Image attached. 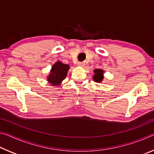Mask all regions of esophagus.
I'll return each instance as SVG.
<instances>
[{"label":"esophagus","mask_w":154,"mask_h":154,"mask_svg":"<svg viewBox=\"0 0 154 154\" xmlns=\"http://www.w3.org/2000/svg\"><path fill=\"white\" fill-rule=\"evenodd\" d=\"M78 66L81 67H83L85 66V64L83 63V62H79V63H78Z\"/></svg>","instance_id":"obj_1"}]
</instances>
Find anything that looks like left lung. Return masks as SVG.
<instances>
[{
	"label": "left lung",
	"mask_w": 154,
	"mask_h": 154,
	"mask_svg": "<svg viewBox=\"0 0 154 154\" xmlns=\"http://www.w3.org/2000/svg\"><path fill=\"white\" fill-rule=\"evenodd\" d=\"M94 75L93 76V79L96 82H102L103 79V71L101 69H96L94 71Z\"/></svg>",
	"instance_id": "obj_1"
}]
</instances>
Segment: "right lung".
Masks as SVG:
<instances>
[{
  "label": "right lung",
  "mask_w": 154,
  "mask_h": 154,
  "mask_svg": "<svg viewBox=\"0 0 154 154\" xmlns=\"http://www.w3.org/2000/svg\"><path fill=\"white\" fill-rule=\"evenodd\" d=\"M69 69V66L58 62L51 68V73L48 78V82L51 85H58L66 77L67 72Z\"/></svg>",
  "instance_id": "right-lung-1"
}]
</instances>
